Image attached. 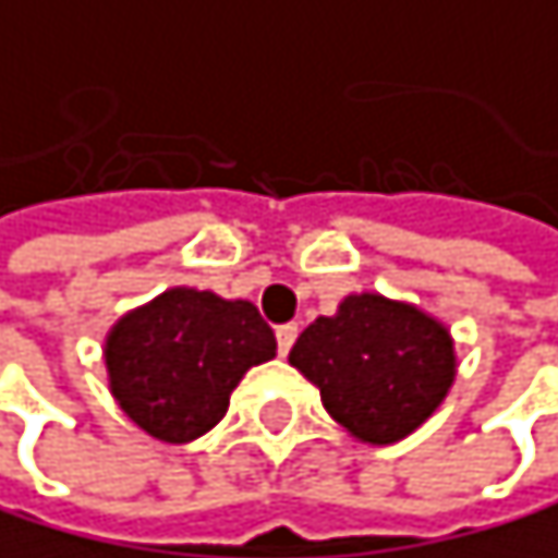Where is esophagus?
Returning <instances> with one entry per match:
<instances>
[{
	"mask_svg": "<svg viewBox=\"0 0 558 558\" xmlns=\"http://www.w3.org/2000/svg\"><path fill=\"white\" fill-rule=\"evenodd\" d=\"M296 333H300L296 324H282V327H276V344H279V354H282V357H286L289 351H293Z\"/></svg>",
	"mask_w": 558,
	"mask_h": 558,
	"instance_id": "1",
	"label": "esophagus"
}]
</instances>
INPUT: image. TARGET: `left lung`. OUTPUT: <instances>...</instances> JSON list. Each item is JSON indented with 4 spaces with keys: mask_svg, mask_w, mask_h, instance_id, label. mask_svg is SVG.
Masks as SVG:
<instances>
[{
    "mask_svg": "<svg viewBox=\"0 0 558 558\" xmlns=\"http://www.w3.org/2000/svg\"><path fill=\"white\" fill-rule=\"evenodd\" d=\"M289 364L320 388L324 409L364 442H396L423 426L457 375L447 327L378 293L348 296L313 320Z\"/></svg>",
    "mask_w": 558,
    "mask_h": 558,
    "instance_id": "obj_1",
    "label": "left lung"
}]
</instances>
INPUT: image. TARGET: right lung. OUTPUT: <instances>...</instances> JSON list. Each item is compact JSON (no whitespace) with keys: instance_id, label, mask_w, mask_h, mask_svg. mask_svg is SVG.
Returning a JSON list of instances; mask_svg holds the SVG:
<instances>
[{"instance_id":"add662e5","label":"right lung","mask_w":558,"mask_h":558,"mask_svg":"<svg viewBox=\"0 0 558 558\" xmlns=\"http://www.w3.org/2000/svg\"><path fill=\"white\" fill-rule=\"evenodd\" d=\"M276 354V333L248 300L167 289L116 324L105 348L111 396L162 442H190L221 423L234 385Z\"/></svg>"}]
</instances>
